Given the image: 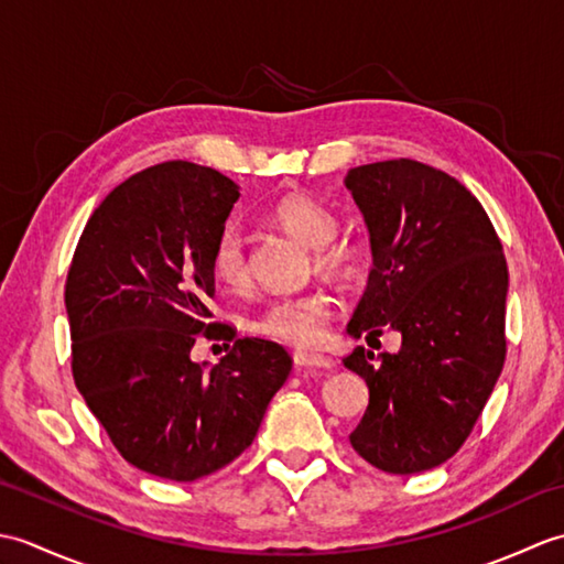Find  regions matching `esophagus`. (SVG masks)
I'll return each mask as SVG.
<instances>
[{
  "label": "esophagus",
  "instance_id": "esophagus-1",
  "mask_svg": "<svg viewBox=\"0 0 564 564\" xmlns=\"http://www.w3.org/2000/svg\"><path fill=\"white\" fill-rule=\"evenodd\" d=\"M293 361L297 368H317V370H332L334 361L327 356H319V354H295Z\"/></svg>",
  "mask_w": 564,
  "mask_h": 564
}]
</instances>
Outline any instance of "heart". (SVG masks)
Wrapping results in <instances>:
<instances>
[{"mask_svg": "<svg viewBox=\"0 0 564 564\" xmlns=\"http://www.w3.org/2000/svg\"><path fill=\"white\" fill-rule=\"evenodd\" d=\"M271 220L301 245L315 249V263L322 271L332 275H349L354 271L358 257L356 247L334 239L339 235L341 220L325 203L303 194L285 196L271 208ZM210 267L215 279L227 289L237 291L247 285V245L235 227H227L215 239ZM332 310V297L325 291L273 297L251 317L249 327L267 339L297 346V349H313L325 339Z\"/></svg>", "mask_w": 564, "mask_h": 564, "instance_id": "b5f03b06", "label": "heart"}]
</instances>
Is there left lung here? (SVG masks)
Wrapping results in <instances>:
<instances>
[{
    "instance_id": "left-lung-1",
    "label": "left lung",
    "mask_w": 564,
    "mask_h": 564,
    "mask_svg": "<svg viewBox=\"0 0 564 564\" xmlns=\"http://www.w3.org/2000/svg\"><path fill=\"white\" fill-rule=\"evenodd\" d=\"M346 188L373 249L346 332L402 334L398 354L376 358L356 346L344 358L370 392L349 441L378 470H431L460 451L505 368V251L480 200L436 166L404 158L364 164L346 174Z\"/></svg>"
}]
</instances>
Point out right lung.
I'll return each mask as SVG.
<instances>
[{"label": "right lung", "mask_w": 564, "mask_h": 564, "mask_svg": "<svg viewBox=\"0 0 564 564\" xmlns=\"http://www.w3.org/2000/svg\"><path fill=\"white\" fill-rule=\"evenodd\" d=\"M239 198L210 166L162 162L116 186L72 257L65 307L72 378L116 451L138 470L194 482L242 455L289 378L281 344L213 322V245ZM198 336L227 338L213 369Z\"/></svg>", "instance_id": "right-lung-1"}]
</instances>
